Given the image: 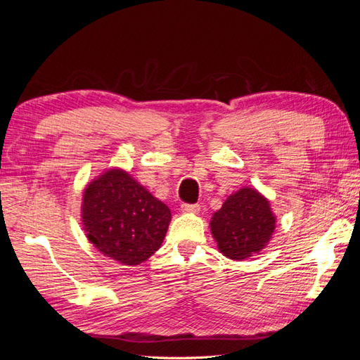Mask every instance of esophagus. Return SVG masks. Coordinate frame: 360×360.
Returning <instances> with one entry per match:
<instances>
[{"label":"esophagus","mask_w":360,"mask_h":360,"mask_svg":"<svg viewBox=\"0 0 360 360\" xmlns=\"http://www.w3.org/2000/svg\"><path fill=\"white\" fill-rule=\"evenodd\" d=\"M200 204H181V212L184 213H200Z\"/></svg>","instance_id":"obj_1"}]
</instances>
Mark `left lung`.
<instances>
[{"label": "left lung", "mask_w": 360, "mask_h": 360, "mask_svg": "<svg viewBox=\"0 0 360 360\" xmlns=\"http://www.w3.org/2000/svg\"><path fill=\"white\" fill-rule=\"evenodd\" d=\"M275 228L276 216L270 201L248 186L231 193L210 221L217 249L234 261L259 254L271 240Z\"/></svg>", "instance_id": "8db88e82"}]
</instances>
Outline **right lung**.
<instances>
[{
    "label": "right lung",
    "instance_id": "1",
    "mask_svg": "<svg viewBox=\"0 0 360 360\" xmlns=\"http://www.w3.org/2000/svg\"><path fill=\"white\" fill-rule=\"evenodd\" d=\"M81 219L86 238L101 254L138 266L162 246L171 210L127 171L110 168L85 186Z\"/></svg>",
    "mask_w": 360,
    "mask_h": 360
}]
</instances>
